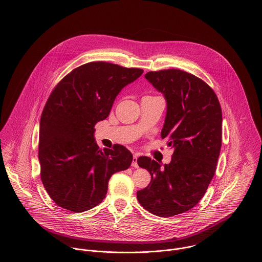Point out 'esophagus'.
I'll return each mask as SVG.
<instances>
[{
  "label": "esophagus",
  "mask_w": 262,
  "mask_h": 262,
  "mask_svg": "<svg viewBox=\"0 0 262 262\" xmlns=\"http://www.w3.org/2000/svg\"><path fill=\"white\" fill-rule=\"evenodd\" d=\"M132 165H133L134 167H139V164H138V154H134V158H133Z\"/></svg>",
  "instance_id": "1"
}]
</instances>
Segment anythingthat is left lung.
Segmentation results:
<instances>
[{"label": "left lung", "instance_id": "8db88e82", "mask_svg": "<svg viewBox=\"0 0 262 262\" xmlns=\"http://www.w3.org/2000/svg\"><path fill=\"white\" fill-rule=\"evenodd\" d=\"M145 78L163 94L166 116L161 138L173 147L171 160L160 163L141 156L138 164L151 175L137 192L141 206L159 217L192 209L212 181L222 142V111L211 87L199 77L177 69L148 72Z\"/></svg>", "mask_w": 262, "mask_h": 262}]
</instances>
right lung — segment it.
Here are the masks:
<instances>
[{"instance_id": "obj_1", "label": "right lung", "mask_w": 262, "mask_h": 262, "mask_svg": "<svg viewBox=\"0 0 262 262\" xmlns=\"http://www.w3.org/2000/svg\"><path fill=\"white\" fill-rule=\"evenodd\" d=\"M143 72L93 61L54 87L41 115L38 156L42 183L57 206L74 213L93 209L105 199L113 173L129 167L133 154L124 146L102 150L94 133L120 91Z\"/></svg>"}]
</instances>
